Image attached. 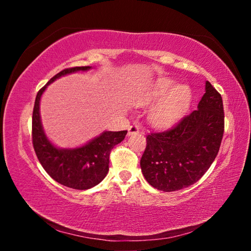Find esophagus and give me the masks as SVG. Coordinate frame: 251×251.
Segmentation results:
<instances>
[{
	"mask_svg": "<svg viewBox=\"0 0 251 251\" xmlns=\"http://www.w3.org/2000/svg\"><path fill=\"white\" fill-rule=\"evenodd\" d=\"M138 131H139V127L137 125H131V126H129V128H128V135L137 134Z\"/></svg>",
	"mask_w": 251,
	"mask_h": 251,
	"instance_id": "obj_1",
	"label": "esophagus"
}]
</instances>
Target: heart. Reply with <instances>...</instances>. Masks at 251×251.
<instances>
[{
  "label": "heart",
  "instance_id": "1",
  "mask_svg": "<svg viewBox=\"0 0 251 251\" xmlns=\"http://www.w3.org/2000/svg\"><path fill=\"white\" fill-rule=\"evenodd\" d=\"M150 113V122L152 125L169 126L179 120L188 110L192 101V92L185 85L175 86L174 80L167 77L157 79L143 97L142 105H150L161 100Z\"/></svg>",
  "mask_w": 251,
  "mask_h": 251
}]
</instances>
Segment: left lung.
Wrapping results in <instances>:
<instances>
[{
	"label": "left lung",
	"mask_w": 251,
	"mask_h": 251,
	"mask_svg": "<svg viewBox=\"0 0 251 251\" xmlns=\"http://www.w3.org/2000/svg\"><path fill=\"white\" fill-rule=\"evenodd\" d=\"M224 128L222 95L206 82V93L197 109L172 128L146 136L141 168L148 184L163 192L195 184L217 156Z\"/></svg>",
	"instance_id": "left-lung-1"
}]
</instances>
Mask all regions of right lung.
I'll return each mask as SVG.
<instances>
[{"label":"right lung","mask_w":251,"mask_h":251,"mask_svg":"<svg viewBox=\"0 0 251 251\" xmlns=\"http://www.w3.org/2000/svg\"><path fill=\"white\" fill-rule=\"evenodd\" d=\"M90 69L91 66L71 67L53 76L37 93L32 116V143L41 165L55 181L78 190L90 189L104 179L108 173L110 151L125 138L127 130L104 131L86 145L74 150L56 148L46 138L42 127L40 100L46 86L56 78Z\"/></svg>","instance_id":"add662e5"}]
</instances>
